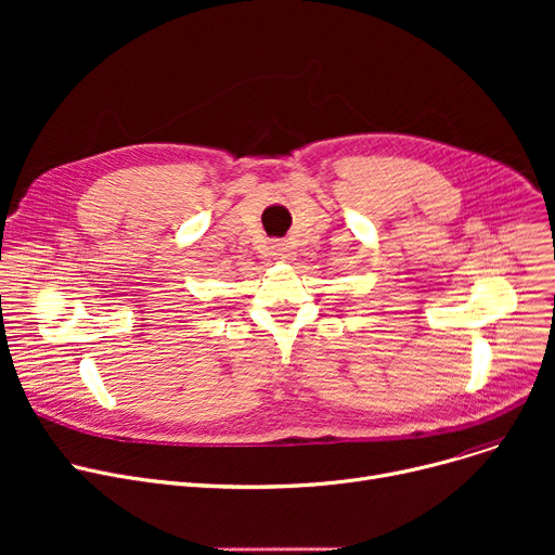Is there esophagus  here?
Instances as JSON below:
<instances>
[{"label": "esophagus", "mask_w": 555, "mask_h": 555, "mask_svg": "<svg viewBox=\"0 0 555 555\" xmlns=\"http://www.w3.org/2000/svg\"><path fill=\"white\" fill-rule=\"evenodd\" d=\"M270 256H274L276 260L287 262V260L295 258V249H293V245H289V243H274L270 247Z\"/></svg>", "instance_id": "obj_1"}]
</instances>
